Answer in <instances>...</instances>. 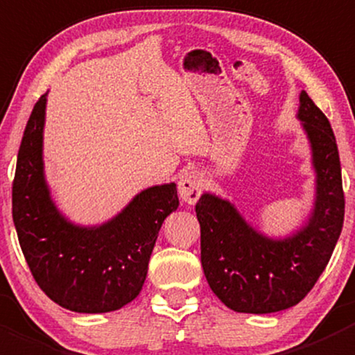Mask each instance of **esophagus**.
Listing matches in <instances>:
<instances>
[{
  "mask_svg": "<svg viewBox=\"0 0 355 355\" xmlns=\"http://www.w3.org/2000/svg\"><path fill=\"white\" fill-rule=\"evenodd\" d=\"M204 180L198 170H184L178 178V196L185 204H194L202 192Z\"/></svg>",
  "mask_w": 355,
  "mask_h": 355,
  "instance_id": "esophagus-1",
  "label": "esophagus"
}]
</instances>
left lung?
<instances>
[{
    "mask_svg": "<svg viewBox=\"0 0 355 355\" xmlns=\"http://www.w3.org/2000/svg\"><path fill=\"white\" fill-rule=\"evenodd\" d=\"M299 101L297 118L316 173L313 209L302 227L273 239L247 223L230 200L204 192L196 204L206 280L237 313H278L299 304L327 268L342 232L345 199L335 134L306 91Z\"/></svg>",
    "mask_w": 355,
    "mask_h": 355,
    "instance_id": "1",
    "label": "left lung"
}]
</instances>
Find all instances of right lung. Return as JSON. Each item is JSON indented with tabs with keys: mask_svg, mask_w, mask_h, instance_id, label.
I'll use <instances>...</instances> for the list:
<instances>
[{
	"mask_svg": "<svg viewBox=\"0 0 355 355\" xmlns=\"http://www.w3.org/2000/svg\"><path fill=\"white\" fill-rule=\"evenodd\" d=\"M41 96L17 157L12 204L20 247L42 292L75 313H110L132 302L148 275L164 218L178 207L173 182L139 192L116 216L94 227L71 223L56 207L44 177Z\"/></svg>",
	"mask_w": 355,
	"mask_h": 355,
	"instance_id": "1",
	"label": "right lung"
}]
</instances>
